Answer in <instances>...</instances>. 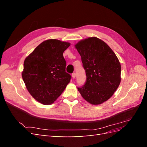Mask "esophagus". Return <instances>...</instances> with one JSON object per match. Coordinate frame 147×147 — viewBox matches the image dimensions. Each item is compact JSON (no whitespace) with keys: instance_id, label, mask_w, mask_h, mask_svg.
Masks as SVG:
<instances>
[{"instance_id":"esophagus-1","label":"esophagus","mask_w":147,"mask_h":147,"mask_svg":"<svg viewBox=\"0 0 147 147\" xmlns=\"http://www.w3.org/2000/svg\"><path fill=\"white\" fill-rule=\"evenodd\" d=\"M72 78H73L74 79H75V77H76V74H75V73H73L72 75Z\"/></svg>"}]
</instances>
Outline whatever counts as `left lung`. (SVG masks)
Wrapping results in <instances>:
<instances>
[{"label":"left lung","mask_w":147,"mask_h":147,"mask_svg":"<svg viewBox=\"0 0 147 147\" xmlns=\"http://www.w3.org/2000/svg\"><path fill=\"white\" fill-rule=\"evenodd\" d=\"M82 57L86 82L78 88L83 98L92 105L109 100L121 82V64L110 47L97 37H88L75 45Z\"/></svg>","instance_id":"1"}]
</instances>
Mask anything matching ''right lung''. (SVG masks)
I'll list each match as a JSON object with an SVG mask.
<instances>
[{"mask_svg":"<svg viewBox=\"0 0 147 147\" xmlns=\"http://www.w3.org/2000/svg\"><path fill=\"white\" fill-rule=\"evenodd\" d=\"M70 45L67 42L48 39L26 57L22 78L30 94L40 103L53 104L70 83L63 57Z\"/></svg>","mask_w":147,"mask_h":147,"instance_id":"right-lung-1","label":"right lung"}]
</instances>
